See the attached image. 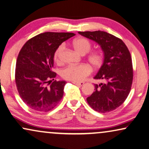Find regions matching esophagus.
<instances>
[{
    "mask_svg": "<svg viewBox=\"0 0 149 149\" xmlns=\"http://www.w3.org/2000/svg\"><path fill=\"white\" fill-rule=\"evenodd\" d=\"M73 84L75 85H77V86H82L84 85V82H82V81H81V82H77V81H73Z\"/></svg>",
    "mask_w": 149,
    "mask_h": 149,
    "instance_id": "34e87169",
    "label": "esophagus"
}]
</instances>
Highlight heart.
<instances>
[{
    "label": "heart",
    "instance_id": "heart-1",
    "mask_svg": "<svg viewBox=\"0 0 149 149\" xmlns=\"http://www.w3.org/2000/svg\"><path fill=\"white\" fill-rule=\"evenodd\" d=\"M73 47L77 53L85 54L91 50L92 44L89 40L85 38H78L74 40L72 43ZM63 45H61L56 48L54 53V60L56 63L61 61V54L63 50ZM88 62L94 68H100L104 61V56L101 52L93 51L87 56ZM92 73V68L88 65L82 63L79 65H70L63 69L61 75L64 79L74 81H80L86 78Z\"/></svg>",
    "mask_w": 149,
    "mask_h": 149
}]
</instances>
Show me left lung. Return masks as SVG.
<instances>
[{"instance_id":"left-lung-1","label":"left lung","mask_w":149,"mask_h":149,"mask_svg":"<svg viewBox=\"0 0 149 149\" xmlns=\"http://www.w3.org/2000/svg\"><path fill=\"white\" fill-rule=\"evenodd\" d=\"M100 46L104 61L94 78L103 82L95 84V92L86 98L91 108L98 113L112 111L123 103L130 92L133 80L132 57L120 38L103 31L79 32Z\"/></svg>"}]
</instances>
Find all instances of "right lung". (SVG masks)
Returning a JSON list of instances; mask_svg holds the SVG:
<instances>
[{"mask_svg": "<svg viewBox=\"0 0 149 149\" xmlns=\"http://www.w3.org/2000/svg\"><path fill=\"white\" fill-rule=\"evenodd\" d=\"M74 33L45 32L25 43L16 62L15 83L19 95L29 107L48 112L55 107L63 96L65 81H56L53 72L54 53Z\"/></svg>", "mask_w": 149, "mask_h": 149, "instance_id": "right-lung-1", "label": "right lung"}]
</instances>
